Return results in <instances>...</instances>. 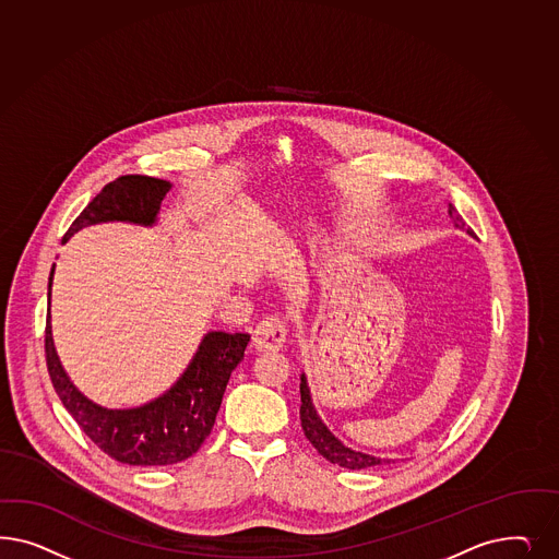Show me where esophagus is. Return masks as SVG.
<instances>
[{
	"label": "esophagus",
	"mask_w": 559,
	"mask_h": 559,
	"mask_svg": "<svg viewBox=\"0 0 559 559\" xmlns=\"http://www.w3.org/2000/svg\"><path fill=\"white\" fill-rule=\"evenodd\" d=\"M286 343V323L271 314L265 317L261 323L254 326V333H252V347L257 352H280Z\"/></svg>",
	"instance_id": "1"
}]
</instances>
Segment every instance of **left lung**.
I'll list each match as a JSON object with an SVG mask.
<instances>
[{
  "label": "left lung",
  "mask_w": 559,
  "mask_h": 559,
  "mask_svg": "<svg viewBox=\"0 0 559 559\" xmlns=\"http://www.w3.org/2000/svg\"><path fill=\"white\" fill-rule=\"evenodd\" d=\"M449 212H451V216H454V219H456V226L463 228L465 222H463V217L456 214V210H454L452 203H449ZM467 235H473L471 228H467ZM300 396H302L300 421H302L305 436H307L308 442L317 449L319 454H323L329 463L340 465V467L356 468V471H360V468L379 467V465H384V463H391L389 459H379V456H372V454H364V452L347 449L333 433L326 430V426H324L323 421H321V417L317 415L314 407H312L310 391H308L305 374L300 377Z\"/></svg>",
  "instance_id": "obj_1"
}]
</instances>
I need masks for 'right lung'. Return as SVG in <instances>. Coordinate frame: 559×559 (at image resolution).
Here are the masks:
<instances>
[{
  "label": "right lung",
  "mask_w": 559,
  "mask_h": 559,
  "mask_svg": "<svg viewBox=\"0 0 559 559\" xmlns=\"http://www.w3.org/2000/svg\"><path fill=\"white\" fill-rule=\"evenodd\" d=\"M170 182L144 175H126L103 187L75 217L63 242L84 226L98 222H156ZM49 275V300H51ZM249 333L212 331L177 384L156 401L135 409H103L73 386L55 354L51 310L45 326V358L55 393L82 432L110 459L133 467L175 465L201 449L216 424L222 396L236 366L245 358Z\"/></svg>",
  "instance_id": "obj_1"
}]
</instances>
